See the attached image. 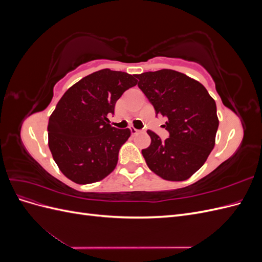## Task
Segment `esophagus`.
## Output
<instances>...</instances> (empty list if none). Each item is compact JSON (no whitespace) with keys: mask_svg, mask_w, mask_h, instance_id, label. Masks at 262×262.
Listing matches in <instances>:
<instances>
[{"mask_svg":"<svg viewBox=\"0 0 262 262\" xmlns=\"http://www.w3.org/2000/svg\"><path fill=\"white\" fill-rule=\"evenodd\" d=\"M130 131H131L132 136H136V134H138L139 132H141V130H138V129H136V128H133V126H130Z\"/></svg>","mask_w":262,"mask_h":262,"instance_id":"obj_1","label":"esophagus"}]
</instances>
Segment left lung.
<instances>
[{
  "instance_id": "8db88e82",
  "label": "left lung",
  "mask_w": 262,
  "mask_h": 262,
  "mask_svg": "<svg viewBox=\"0 0 262 262\" xmlns=\"http://www.w3.org/2000/svg\"><path fill=\"white\" fill-rule=\"evenodd\" d=\"M137 78L156 115L167 118L164 128L169 133L162 141L148 130L150 145L142 149V155L148 168L163 179L186 180L201 168L215 144V101L201 83L177 71L164 69Z\"/></svg>"
}]
</instances>
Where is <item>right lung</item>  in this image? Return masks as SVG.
Wrapping results in <instances>:
<instances>
[{
    "label": "right lung",
    "instance_id": "add662e5",
    "mask_svg": "<svg viewBox=\"0 0 262 262\" xmlns=\"http://www.w3.org/2000/svg\"><path fill=\"white\" fill-rule=\"evenodd\" d=\"M134 75L104 69L85 76L64 93L49 118V148L69 179L80 185L107 177L130 129L110 125L117 100L136 86Z\"/></svg>",
    "mask_w": 262,
    "mask_h": 262
}]
</instances>
